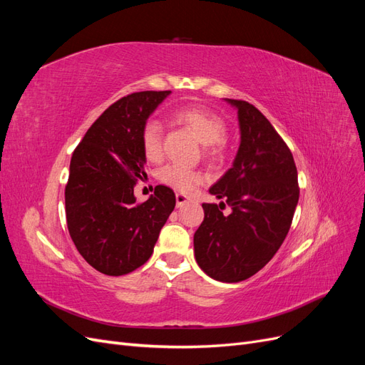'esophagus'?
I'll list each match as a JSON object with an SVG mask.
<instances>
[{
	"label": "esophagus",
	"instance_id": "34e87169",
	"mask_svg": "<svg viewBox=\"0 0 365 365\" xmlns=\"http://www.w3.org/2000/svg\"><path fill=\"white\" fill-rule=\"evenodd\" d=\"M190 200L189 197H187L185 195H182V193H176V207H182V205H185L187 202H189Z\"/></svg>",
	"mask_w": 365,
	"mask_h": 365
}]
</instances>
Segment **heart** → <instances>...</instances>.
Segmentation results:
<instances>
[{"label":"heart","mask_w":365,"mask_h":365,"mask_svg":"<svg viewBox=\"0 0 365 365\" xmlns=\"http://www.w3.org/2000/svg\"><path fill=\"white\" fill-rule=\"evenodd\" d=\"M180 125L185 126L204 145V152L210 160H217L224 152L222 140L225 137V123L219 115L197 106H185L173 114ZM141 149L149 161H158L163 155V128L157 120H149L141 129ZM158 180L170 189L190 193L205 181V176L185 169L182 165L169 164L158 172Z\"/></svg>","instance_id":"b5f03b06"}]
</instances>
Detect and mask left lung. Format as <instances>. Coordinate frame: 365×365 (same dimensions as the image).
<instances>
[{
    "label": "left lung",
    "instance_id": "1",
    "mask_svg": "<svg viewBox=\"0 0 365 365\" xmlns=\"http://www.w3.org/2000/svg\"><path fill=\"white\" fill-rule=\"evenodd\" d=\"M237 111L240 145L233 165L210 187L217 204H202L204 220L193 236L195 259L217 282L250 279L279 251L298 204L294 157L257 108L225 98ZM231 208L225 217L219 207Z\"/></svg>",
    "mask_w": 365,
    "mask_h": 365
}]
</instances>
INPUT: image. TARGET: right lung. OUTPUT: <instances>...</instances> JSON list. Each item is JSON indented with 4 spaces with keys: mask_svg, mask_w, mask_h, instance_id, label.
Here are the masks:
<instances>
[{
    "mask_svg": "<svg viewBox=\"0 0 365 365\" xmlns=\"http://www.w3.org/2000/svg\"><path fill=\"white\" fill-rule=\"evenodd\" d=\"M172 91L129 94L109 106L76 148L65 213L81 256L106 275H125L145 264L175 208L165 185L143 204L134 187L145 176L141 129Z\"/></svg>",
    "mask_w": 365,
    "mask_h": 365,
    "instance_id": "obj_1",
    "label": "right lung"
}]
</instances>
